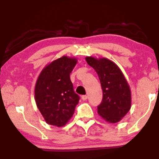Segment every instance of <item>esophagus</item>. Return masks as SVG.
Wrapping results in <instances>:
<instances>
[{
	"instance_id": "34e87169",
	"label": "esophagus",
	"mask_w": 159,
	"mask_h": 159,
	"mask_svg": "<svg viewBox=\"0 0 159 159\" xmlns=\"http://www.w3.org/2000/svg\"><path fill=\"white\" fill-rule=\"evenodd\" d=\"M81 99H83V101H85V100H86V99H88V96L87 95H82Z\"/></svg>"
}]
</instances>
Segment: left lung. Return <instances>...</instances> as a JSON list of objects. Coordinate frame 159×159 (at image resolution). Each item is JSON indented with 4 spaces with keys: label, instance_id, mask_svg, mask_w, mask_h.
I'll use <instances>...</instances> for the list:
<instances>
[{
    "label": "left lung",
    "instance_id": "8db88e82",
    "mask_svg": "<svg viewBox=\"0 0 159 159\" xmlns=\"http://www.w3.org/2000/svg\"><path fill=\"white\" fill-rule=\"evenodd\" d=\"M85 60L98 74L103 92L98 114L109 123L120 121L131 107L130 86L121 70L107 58L86 57Z\"/></svg>",
    "mask_w": 159,
    "mask_h": 159
}]
</instances>
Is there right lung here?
I'll use <instances>...</instances> for the list:
<instances>
[{
	"mask_svg": "<svg viewBox=\"0 0 159 159\" xmlns=\"http://www.w3.org/2000/svg\"><path fill=\"white\" fill-rule=\"evenodd\" d=\"M77 63L63 56L42 70L35 86V100L47 123L62 127L71 119L80 97L75 93L70 74Z\"/></svg>",
	"mask_w": 159,
	"mask_h": 159,
	"instance_id": "1",
	"label": "right lung"
}]
</instances>
